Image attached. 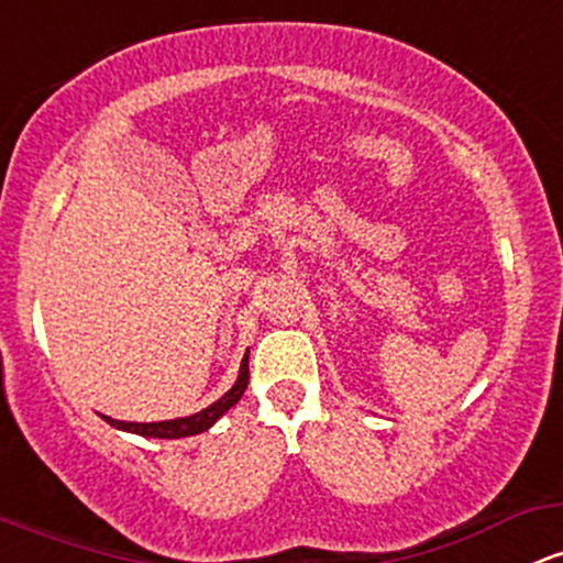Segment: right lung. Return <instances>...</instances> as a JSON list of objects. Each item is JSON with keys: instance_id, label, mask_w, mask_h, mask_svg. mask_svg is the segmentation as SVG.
<instances>
[{"instance_id": "right-lung-1", "label": "right lung", "mask_w": 563, "mask_h": 563, "mask_svg": "<svg viewBox=\"0 0 563 563\" xmlns=\"http://www.w3.org/2000/svg\"><path fill=\"white\" fill-rule=\"evenodd\" d=\"M245 387H249V352H245L243 363H240V376L238 382L232 385V390L227 395H221L216 404L208 406V409L191 413V417H178V419H165V422H120V419L103 417L111 428L125 430V432H135V435L144 438H187V435H197V432H206L208 428H213V422L219 417H224L227 411L243 398Z\"/></svg>"}]
</instances>
